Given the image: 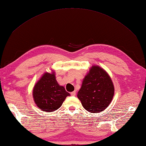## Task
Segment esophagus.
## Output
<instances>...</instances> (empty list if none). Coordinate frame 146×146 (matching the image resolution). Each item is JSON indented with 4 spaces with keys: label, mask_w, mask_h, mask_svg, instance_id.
Segmentation results:
<instances>
[{
    "label": "esophagus",
    "mask_w": 146,
    "mask_h": 146,
    "mask_svg": "<svg viewBox=\"0 0 146 146\" xmlns=\"http://www.w3.org/2000/svg\"><path fill=\"white\" fill-rule=\"evenodd\" d=\"M71 96H75V95H76V92H75V91L72 92H71Z\"/></svg>",
    "instance_id": "34e87169"
}]
</instances>
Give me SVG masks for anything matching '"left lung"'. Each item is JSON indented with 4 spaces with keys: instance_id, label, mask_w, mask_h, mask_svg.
<instances>
[{
    "instance_id": "8db88e82",
    "label": "left lung",
    "mask_w": 146,
    "mask_h": 146,
    "mask_svg": "<svg viewBox=\"0 0 146 146\" xmlns=\"http://www.w3.org/2000/svg\"><path fill=\"white\" fill-rule=\"evenodd\" d=\"M114 86L108 73L99 66H92L83 78L77 98L88 112L99 113L112 101Z\"/></svg>"
}]
</instances>
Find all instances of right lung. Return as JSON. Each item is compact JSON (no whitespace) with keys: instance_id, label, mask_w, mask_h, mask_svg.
Listing matches in <instances>:
<instances>
[{"instance_id":"obj_1","label":"right lung","mask_w":146,"mask_h":146,"mask_svg":"<svg viewBox=\"0 0 146 146\" xmlns=\"http://www.w3.org/2000/svg\"><path fill=\"white\" fill-rule=\"evenodd\" d=\"M63 86L58 83L55 72H45L34 85L32 97L37 106L42 111L54 112L60 107L66 97L69 96Z\"/></svg>"}]
</instances>
